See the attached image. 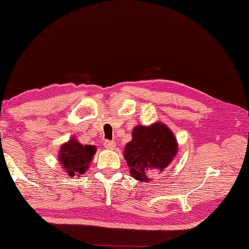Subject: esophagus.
Listing matches in <instances>:
<instances>
[{
	"label": "esophagus",
	"instance_id": "1",
	"mask_svg": "<svg viewBox=\"0 0 249 249\" xmlns=\"http://www.w3.org/2000/svg\"><path fill=\"white\" fill-rule=\"evenodd\" d=\"M103 145H104V147H105V148H107V149H114L115 142H113V141H104Z\"/></svg>",
	"mask_w": 249,
	"mask_h": 249
}]
</instances>
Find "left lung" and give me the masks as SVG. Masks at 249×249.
<instances>
[{
	"mask_svg": "<svg viewBox=\"0 0 249 249\" xmlns=\"http://www.w3.org/2000/svg\"><path fill=\"white\" fill-rule=\"evenodd\" d=\"M133 140L125 146V160L130 175L136 180L148 181V172L162 171L177 154V141L171 130L162 123L137 126Z\"/></svg>",
	"mask_w": 249,
	"mask_h": 249,
	"instance_id": "8db88e82",
	"label": "left lung"
}]
</instances>
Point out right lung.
I'll return each instance as SVG.
<instances>
[{"label":"right lung","instance_id":"obj_1","mask_svg":"<svg viewBox=\"0 0 249 249\" xmlns=\"http://www.w3.org/2000/svg\"><path fill=\"white\" fill-rule=\"evenodd\" d=\"M95 150L94 146H83L75 140H70L67 144L61 146L59 161L71 178H73L75 175H82L86 172Z\"/></svg>","mask_w":249,"mask_h":249}]
</instances>
